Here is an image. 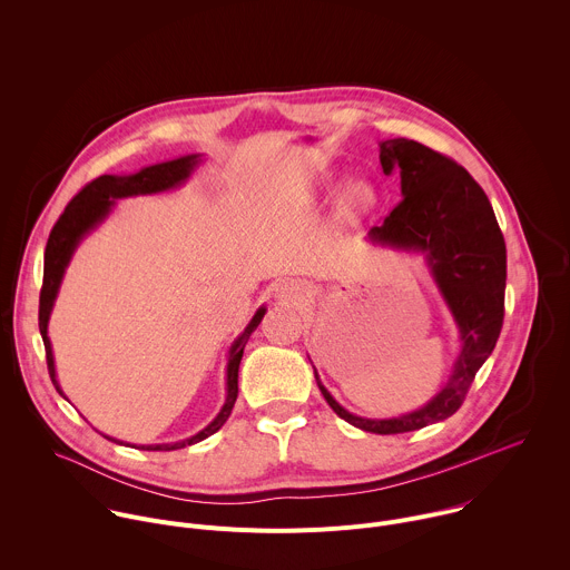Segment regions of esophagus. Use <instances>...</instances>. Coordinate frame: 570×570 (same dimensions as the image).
<instances>
[{"mask_svg": "<svg viewBox=\"0 0 570 570\" xmlns=\"http://www.w3.org/2000/svg\"><path fill=\"white\" fill-rule=\"evenodd\" d=\"M276 298L278 301H289V303H301V301L307 298V287L301 285V283H294V281L281 283L276 287Z\"/></svg>", "mask_w": 570, "mask_h": 570, "instance_id": "1", "label": "esophagus"}]
</instances>
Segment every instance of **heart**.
Instances as JSON below:
<instances>
[{
  "mask_svg": "<svg viewBox=\"0 0 570 570\" xmlns=\"http://www.w3.org/2000/svg\"><path fill=\"white\" fill-rule=\"evenodd\" d=\"M374 200H376V196H374L372 185L365 180H354L341 194V212L345 216H358V214L367 212L374 205Z\"/></svg>",
  "mask_w": 570,
  "mask_h": 570,
  "instance_id": "heart-1",
  "label": "heart"
}]
</instances>
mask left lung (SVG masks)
<instances>
[{
	"label": "left lung",
	"mask_w": 570,
	"mask_h": 570,
	"mask_svg": "<svg viewBox=\"0 0 570 570\" xmlns=\"http://www.w3.org/2000/svg\"><path fill=\"white\" fill-rule=\"evenodd\" d=\"M383 174L401 176L403 200L367 238L405 252H423L432 278L459 327L461 352L448 383L419 410L392 419L347 412L318 381L330 407L365 432L401 434L452 416L479 367L492 354L503 325L505 243L492 205L474 178L430 147L394 138L381 142Z\"/></svg>",
	"instance_id": "1"
}]
</instances>
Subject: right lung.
<instances>
[{"label": "right lung", "instance_id": "1", "mask_svg": "<svg viewBox=\"0 0 570 570\" xmlns=\"http://www.w3.org/2000/svg\"><path fill=\"white\" fill-rule=\"evenodd\" d=\"M200 156H185L178 160H169V163H160L154 167H145L138 174L131 176H100L94 183H89L65 209V214L58 218V223L51 229L49 243H47V252H45V283H42V292H40V334L47 347V365H49V374L51 381L56 385V390L65 396L58 376H56V361H53V347L49 341V318H51V309L53 303L58 298L60 292V283L65 278V269L69 267V261L76 252V247L80 245V240L96 229L111 212L114 203L118 198H127V196H138V194H158V191H167L174 189L178 185H183L194 167L198 165ZM265 316V307H261L254 318L249 321V325L245 327V332L234 341L232 350H229V358H227V399L223 410L218 412V416L203 428L198 434L176 441V443H156V445H140V450H178V448H187L194 445L207 436H212L214 432H218L225 421L232 414V407L236 403L238 396V365L243 358V350L252 336V332L258 327V323ZM107 436V434H105ZM111 439V436H107ZM116 441V439H111Z\"/></svg>", "mask_w": 570, "mask_h": 570}]
</instances>
